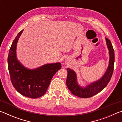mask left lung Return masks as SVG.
Segmentation results:
<instances>
[{
  "label": "left lung",
  "mask_w": 122,
  "mask_h": 122,
  "mask_svg": "<svg viewBox=\"0 0 122 122\" xmlns=\"http://www.w3.org/2000/svg\"><path fill=\"white\" fill-rule=\"evenodd\" d=\"M106 39L107 44L110 54V61L108 68L104 76L97 82L90 84L86 88H81L76 82L75 73L71 69H67V77L66 84L69 90L74 95L82 98H88L95 95L101 92L108 85L112 77L115 61L114 49L110 40Z\"/></svg>",
  "instance_id": "left-lung-1"
}]
</instances>
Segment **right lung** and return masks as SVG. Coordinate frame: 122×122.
Wrapping results in <instances>:
<instances>
[{"mask_svg": "<svg viewBox=\"0 0 122 122\" xmlns=\"http://www.w3.org/2000/svg\"><path fill=\"white\" fill-rule=\"evenodd\" d=\"M23 30L18 34L10 49L8 68L12 84L16 90L24 96L37 98L46 93L51 80L61 68V65L47 64L34 70L24 68L17 60L15 55L16 44Z\"/></svg>", "mask_w": 122, "mask_h": 122, "instance_id": "1", "label": "right lung"}]
</instances>
